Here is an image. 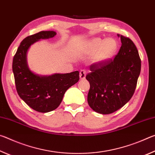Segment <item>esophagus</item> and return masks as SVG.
<instances>
[{
	"instance_id": "esophagus-1",
	"label": "esophagus",
	"mask_w": 155,
	"mask_h": 155,
	"mask_svg": "<svg viewBox=\"0 0 155 155\" xmlns=\"http://www.w3.org/2000/svg\"><path fill=\"white\" fill-rule=\"evenodd\" d=\"M85 75H86V72L84 70H81L79 74V77L81 79H84V78H85Z\"/></svg>"
}]
</instances>
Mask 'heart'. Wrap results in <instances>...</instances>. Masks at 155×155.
I'll return each mask as SVG.
<instances>
[{
  "instance_id": "1",
  "label": "heart",
  "mask_w": 155,
  "mask_h": 155,
  "mask_svg": "<svg viewBox=\"0 0 155 155\" xmlns=\"http://www.w3.org/2000/svg\"><path fill=\"white\" fill-rule=\"evenodd\" d=\"M117 42L114 38H107L103 40L95 38L89 40L85 45V52L92 54V61L95 63H103L114 55L117 49Z\"/></svg>"
}]
</instances>
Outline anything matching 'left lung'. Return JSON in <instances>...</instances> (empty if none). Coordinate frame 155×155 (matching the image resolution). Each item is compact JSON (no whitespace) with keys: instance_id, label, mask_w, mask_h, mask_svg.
Wrapping results in <instances>:
<instances>
[{"instance_id":"obj_1","label":"left lung","mask_w":155,"mask_h":155,"mask_svg":"<svg viewBox=\"0 0 155 155\" xmlns=\"http://www.w3.org/2000/svg\"><path fill=\"white\" fill-rule=\"evenodd\" d=\"M122 46L114 60L95 63L86 75L90 82L87 102L94 111L112 114L132 98L141 71V59L135 44L127 37L117 35Z\"/></svg>"}]
</instances>
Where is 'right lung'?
Wrapping results in <instances>:
<instances>
[{
  "label": "right lung",
  "mask_w": 155,
  "mask_h": 155,
  "mask_svg": "<svg viewBox=\"0 0 155 155\" xmlns=\"http://www.w3.org/2000/svg\"><path fill=\"white\" fill-rule=\"evenodd\" d=\"M52 31H40L27 37L20 43L13 59L12 70L18 95L31 108L41 113L53 111L61 104L65 91L79 80V72L40 76L28 67L27 52L29 47L41 39L53 38Z\"/></svg>",
  "instance_id": "add662e5"
}]
</instances>
